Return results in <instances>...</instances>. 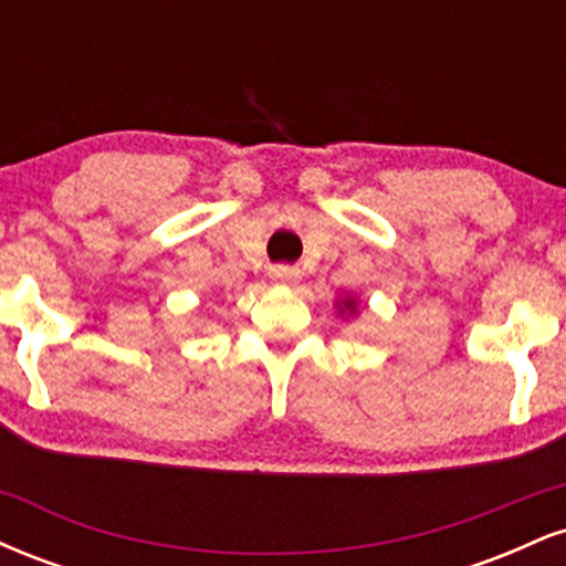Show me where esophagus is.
Segmentation results:
<instances>
[{
  "label": "esophagus",
  "mask_w": 566,
  "mask_h": 566,
  "mask_svg": "<svg viewBox=\"0 0 566 566\" xmlns=\"http://www.w3.org/2000/svg\"><path fill=\"white\" fill-rule=\"evenodd\" d=\"M269 276L274 279L276 284H295L297 279H301V271L295 269V265H271L269 269Z\"/></svg>",
  "instance_id": "obj_1"
}]
</instances>
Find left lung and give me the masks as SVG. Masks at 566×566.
<instances>
[{"label":"left lung","instance_id":"left-lung-1","mask_svg":"<svg viewBox=\"0 0 566 566\" xmlns=\"http://www.w3.org/2000/svg\"><path fill=\"white\" fill-rule=\"evenodd\" d=\"M335 308H337V316H354L356 311H359V305H356L354 295H346V297H337Z\"/></svg>","mask_w":566,"mask_h":566}]
</instances>
